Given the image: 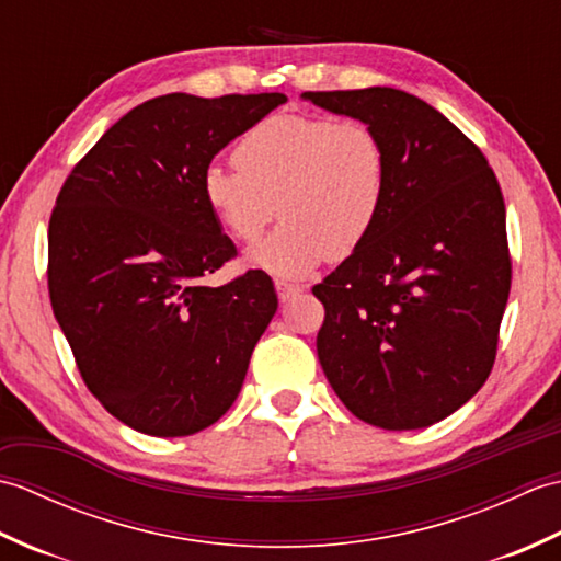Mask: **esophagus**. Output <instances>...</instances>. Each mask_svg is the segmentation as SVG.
<instances>
[{
    "instance_id": "obj_1",
    "label": "esophagus",
    "mask_w": 561,
    "mask_h": 561,
    "mask_svg": "<svg viewBox=\"0 0 561 561\" xmlns=\"http://www.w3.org/2000/svg\"><path fill=\"white\" fill-rule=\"evenodd\" d=\"M274 289H277V296H279L282 301H289V299H294L296 294L301 291V284H291V282L277 279V282H274Z\"/></svg>"
}]
</instances>
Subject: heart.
I'll return each instance as SVG.
<instances>
[{
	"label": "heart",
	"mask_w": 561,
	"mask_h": 561,
	"mask_svg": "<svg viewBox=\"0 0 561 561\" xmlns=\"http://www.w3.org/2000/svg\"><path fill=\"white\" fill-rule=\"evenodd\" d=\"M233 169L202 175L209 211L236 241L255 243L284 214L250 265L299 277L320 260L344 257L376 226L388 195L383 139L364 121L277 113L253 125L233 149Z\"/></svg>",
	"instance_id": "obj_1"
}]
</instances>
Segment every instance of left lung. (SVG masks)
<instances>
[{"label": "left lung", "mask_w": 561, "mask_h": 561, "mask_svg": "<svg viewBox=\"0 0 561 561\" xmlns=\"http://www.w3.org/2000/svg\"><path fill=\"white\" fill-rule=\"evenodd\" d=\"M304 96L371 125L388 153L376 226L313 287L325 308L320 366L366 424L404 432L446 420L496 359L511 291L502 187L480 147L412 93Z\"/></svg>", "instance_id": "left-lung-1"}]
</instances>
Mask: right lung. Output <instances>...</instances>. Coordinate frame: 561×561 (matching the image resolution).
<instances>
[{
    "label": "right lung",
    "instance_id": "right-lung-1",
    "mask_svg": "<svg viewBox=\"0 0 561 561\" xmlns=\"http://www.w3.org/2000/svg\"><path fill=\"white\" fill-rule=\"evenodd\" d=\"M284 101V93L145 101L59 190L47 226L55 318L91 396L141 434L190 436L217 422L277 311L262 270L221 287L202 282L238 255L202 195V175Z\"/></svg>",
    "mask_w": 561,
    "mask_h": 561
}]
</instances>
